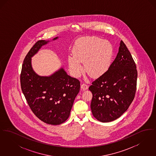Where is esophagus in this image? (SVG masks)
<instances>
[{
    "label": "esophagus",
    "mask_w": 156,
    "mask_h": 156,
    "mask_svg": "<svg viewBox=\"0 0 156 156\" xmlns=\"http://www.w3.org/2000/svg\"><path fill=\"white\" fill-rule=\"evenodd\" d=\"M81 88L82 90H86L88 88V85L85 83H82L81 85Z\"/></svg>",
    "instance_id": "34e87169"
}]
</instances>
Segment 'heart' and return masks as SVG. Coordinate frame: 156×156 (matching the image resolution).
<instances>
[{
  "label": "heart",
  "mask_w": 156,
  "mask_h": 156,
  "mask_svg": "<svg viewBox=\"0 0 156 156\" xmlns=\"http://www.w3.org/2000/svg\"><path fill=\"white\" fill-rule=\"evenodd\" d=\"M73 56L68 58L69 67L75 76L83 71L84 62L87 73L92 77L104 74L111 67L114 55L113 46L108 41L98 37L80 39L73 48Z\"/></svg>",
  "instance_id": "obj_1"
}]
</instances>
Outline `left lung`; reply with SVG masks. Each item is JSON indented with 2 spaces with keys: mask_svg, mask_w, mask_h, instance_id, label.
<instances>
[{
  "mask_svg": "<svg viewBox=\"0 0 156 156\" xmlns=\"http://www.w3.org/2000/svg\"><path fill=\"white\" fill-rule=\"evenodd\" d=\"M137 71L132 56L120 41L119 51L109 69L92 82L90 109L94 116L102 122L119 118L133 101Z\"/></svg>",
  "mask_w": 156,
  "mask_h": 156,
  "instance_id": "1",
  "label": "left lung"
}]
</instances>
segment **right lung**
<instances>
[{"instance_id":"right-lung-1","label":"right lung","mask_w":156,"mask_h":156,"mask_svg":"<svg viewBox=\"0 0 156 156\" xmlns=\"http://www.w3.org/2000/svg\"><path fill=\"white\" fill-rule=\"evenodd\" d=\"M49 42L50 40L38 41L27 53L23 64L20 83L23 93L34 115L45 123L57 125L69 118L75 98L80 91V82L67 75L63 67L47 76L35 73L31 57Z\"/></svg>"}]
</instances>
